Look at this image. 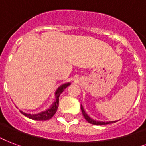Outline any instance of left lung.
Listing matches in <instances>:
<instances>
[{"label": "left lung", "mask_w": 146, "mask_h": 146, "mask_svg": "<svg viewBox=\"0 0 146 146\" xmlns=\"http://www.w3.org/2000/svg\"><path fill=\"white\" fill-rule=\"evenodd\" d=\"M81 109H82V115L84 116V118L85 119V120L88 121V122H89V123L92 124V125H108V124H111V123H113V122H116V121H96V120H94V119H91L89 116L88 115L86 112H85V111L84 110V108L81 106Z\"/></svg>", "instance_id": "1"}]
</instances>
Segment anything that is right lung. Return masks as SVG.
<instances>
[{
  "instance_id": "right-lung-1",
  "label": "right lung",
  "mask_w": 146,
  "mask_h": 146,
  "mask_svg": "<svg viewBox=\"0 0 146 146\" xmlns=\"http://www.w3.org/2000/svg\"><path fill=\"white\" fill-rule=\"evenodd\" d=\"M71 85V83H65V84H63L61 85V86H59L58 88L56 90V92H55V98L56 100L54 102H53V104L51 105V107L48 109H46L45 111H43L41 112H39V113L37 114H27L21 111V112L25 116L31 119H33V120H37V121H46V120H49L51 119L52 117L54 116V115L56 113L57 109H58V103H59V96L61 95V93L63 92L65 88H66L68 86Z\"/></svg>"
}]
</instances>
